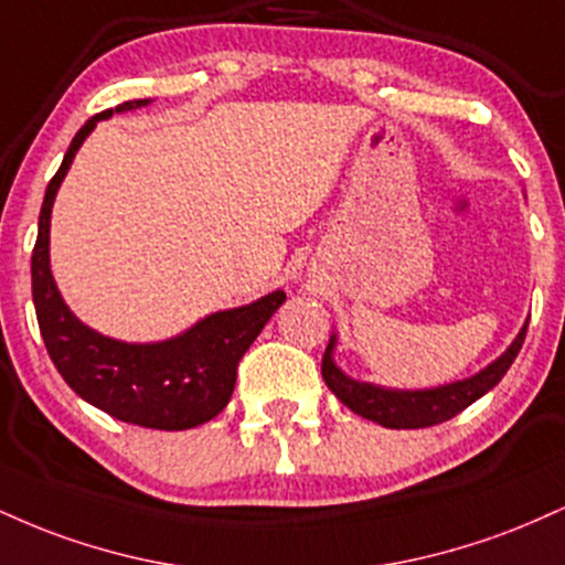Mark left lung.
Returning <instances> with one entry per match:
<instances>
[{"instance_id":"8db88e82","label":"left lung","mask_w":565,"mask_h":565,"mask_svg":"<svg viewBox=\"0 0 565 565\" xmlns=\"http://www.w3.org/2000/svg\"><path fill=\"white\" fill-rule=\"evenodd\" d=\"M529 321L523 323L521 332L510 342L499 359L483 366L481 372L470 374V377L446 382V385L436 387H417V391H401V387H382L374 382L355 380L342 372V366L334 361L337 350V332L329 337L327 353L321 361V374L327 387L337 398L345 404L350 412L359 417L372 419L382 427L391 430H417V427H433L446 423V419L457 417L462 408L476 404L481 395H486L491 387L499 385V380L508 374V369L515 361L518 350H521L523 340H526Z\"/></svg>"}]
</instances>
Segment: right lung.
<instances>
[{
	"label": "right lung",
	"instance_id": "add662e5",
	"mask_svg": "<svg viewBox=\"0 0 565 565\" xmlns=\"http://www.w3.org/2000/svg\"><path fill=\"white\" fill-rule=\"evenodd\" d=\"M151 103V97L121 103L84 121L74 135L61 170L44 191L36 246L31 255V291L39 332L71 391L121 423L153 430H188L210 423L228 406L238 361L270 316L287 302L284 289L268 291L249 305L215 310L167 340L127 342L100 334L76 319L57 289L50 265L53 204L82 142L89 138L97 121L111 119L114 114L138 111Z\"/></svg>",
	"mask_w": 565,
	"mask_h": 565
}]
</instances>
